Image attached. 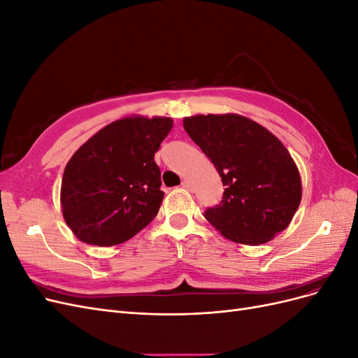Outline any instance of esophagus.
<instances>
[{
	"mask_svg": "<svg viewBox=\"0 0 358 358\" xmlns=\"http://www.w3.org/2000/svg\"><path fill=\"white\" fill-rule=\"evenodd\" d=\"M182 188H185L187 191H192V189H194V187H192V183H191L189 180H187V179L182 182Z\"/></svg>",
	"mask_w": 358,
	"mask_h": 358,
	"instance_id": "obj_1",
	"label": "esophagus"
}]
</instances>
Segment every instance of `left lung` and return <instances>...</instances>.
<instances>
[{
    "label": "left lung",
    "mask_w": 358,
    "mask_h": 358,
    "mask_svg": "<svg viewBox=\"0 0 358 358\" xmlns=\"http://www.w3.org/2000/svg\"><path fill=\"white\" fill-rule=\"evenodd\" d=\"M183 128L218 170L225 187L220 204L206 209L225 239L257 246L289 225L301 200V179L280 140L236 113L183 117Z\"/></svg>",
    "instance_id": "left-lung-1"
}]
</instances>
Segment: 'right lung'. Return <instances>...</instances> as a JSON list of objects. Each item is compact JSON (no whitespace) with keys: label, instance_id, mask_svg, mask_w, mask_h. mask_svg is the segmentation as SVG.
Instances as JSON below:
<instances>
[{"label":"right lung","instance_id":"add662e5","mask_svg":"<svg viewBox=\"0 0 358 358\" xmlns=\"http://www.w3.org/2000/svg\"><path fill=\"white\" fill-rule=\"evenodd\" d=\"M171 128V117L125 116L76 150L62 175L61 208L79 241L122 243L155 218L164 192L154 157Z\"/></svg>","mask_w":358,"mask_h":358}]
</instances>
